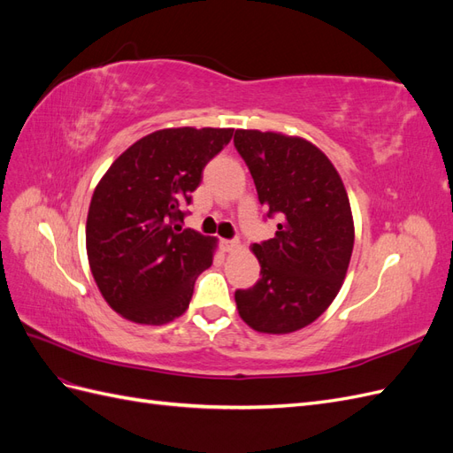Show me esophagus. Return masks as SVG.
Returning a JSON list of instances; mask_svg holds the SVG:
<instances>
[{"label":"esophagus","instance_id":"1","mask_svg":"<svg viewBox=\"0 0 453 453\" xmlns=\"http://www.w3.org/2000/svg\"><path fill=\"white\" fill-rule=\"evenodd\" d=\"M221 248H223V251H226V253L238 251V250H240V242H236V240H221Z\"/></svg>","mask_w":453,"mask_h":453}]
</instances>
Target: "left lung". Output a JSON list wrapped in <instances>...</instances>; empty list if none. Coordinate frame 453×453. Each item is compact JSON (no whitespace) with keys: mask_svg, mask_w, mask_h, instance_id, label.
<instances>
[{"mask_svg":"<svg viewBox=\"0 0 453 453\" xmlns=\"http://www.w3.org/2000/svg\"><path fill=\"white\" fill-rule=\"evenodd\" d=\"M258 202L278 217L276 236L253 243L260 278L238 289L240 318L258 333L289 334L333 304L346 280L355 228L342 177L321 149L280 132L236 130Z\"/></svg>","mask_w":453,"mask_h":453,"instance_id":"1","label":"left lung"}]
</instances>
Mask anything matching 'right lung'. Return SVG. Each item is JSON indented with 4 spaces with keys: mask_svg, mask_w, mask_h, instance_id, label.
<instances>
[{
    "mask_svg": "<svg viewBox=\"0 0 453 453\" xmlns=\"http://www.w3.org/2000/svg\"><path fill=\"white\" fill-rule=\"evenodd\" d=\"M232 128H164L122 153L96 185L87 255L96 285L122 318L164 325L180 318L213 263L217 238L185 228L202 170Z\"/></svg>",
    "mask_w": 453,
    "mask_h": 453,
    "instance_id": "1",
    "label": "right lung"
}]
</instances>
